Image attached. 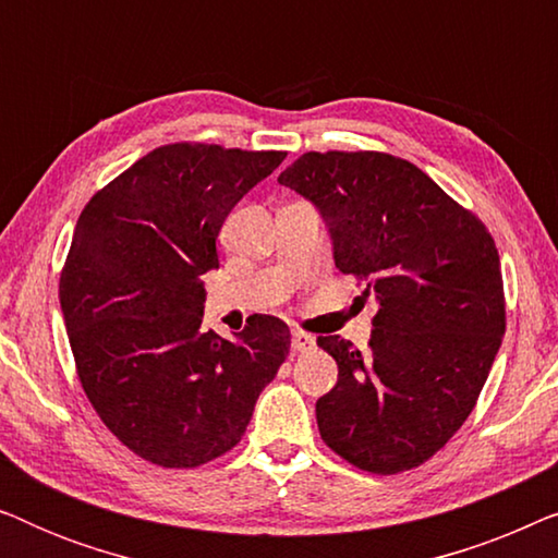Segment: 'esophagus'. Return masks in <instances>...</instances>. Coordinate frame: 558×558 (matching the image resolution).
Listing matches in <instances>:
<instances>
[{"label": "esophagus", "instance_id": "1", "mask_svg": "<svg viewBox=\"0 0 558 558\" xmlns=\"http://www.w3.org/2000/svg\"><path fill=\"white\" fill-rule=\"evenodd\" d=\"M315 348H317V340L312 338V335L302 330L292 332V350H296V353H307V350H315Z\"/></svg>", "mask_w": 558, "mask_h": 558}]
</instances>
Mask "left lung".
Instances as JSON below:
<instances>
[{
    "instance_id": "obj_1",
    "label": "left lung",
    "mask_w": 558,
    "mask_h": 558,
    "mask_svg": "<svg viewBox=\"0 0 558 558\" xmlns=\"http://www.w3.org/2000/svg\"><path fill=\"white\" fill-rule=\"evenodd\" d=\"M279 182L315 205L335 266L378 302L368 350L317 338L338 363V384L317 401L319 434L365 472L418 468L475 409L506 332L493 235L384 151H307Z\"/></svg>"
}]
</instances>
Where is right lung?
I'll return each instance as SVG.
<instances>
[{
	"label": "right lung",
	"mask_w": 558,
	"mask_h": 558,
	"mask_svg": "<svg viewBox=\"0 0 558 558\" xmlns=\"http://www.w3.org/2000/svg\"><path fill=\"white\" fill-rule=\"evenodd\" d=\"M287 151L165 144L83 208L60 274V310L90 407L159 468H197L239 445L289 355V327L254 315L235 340L203 332L201 277L235 203Z\"/></svg>",
	"instance_id": "add662e5"
}]
</instances>
